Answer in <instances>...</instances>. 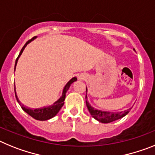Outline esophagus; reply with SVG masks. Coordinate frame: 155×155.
I'll return each mask as SVG.
<instances>
[{"mask_svg": "<svg viewBox=\"0 0 155 155\" xmlns=\"http://www.w3.org/2000/svg\"><path fill=\"white\" fill-rule=\"evenodd\" d=\"M79 79H86V76L84 75H81V76H79Z\"/></svg>", "mask_w": 155, "mask_h": 155, "instance_id": "esophagus-1", "label": "esophagus"}]
</instances>
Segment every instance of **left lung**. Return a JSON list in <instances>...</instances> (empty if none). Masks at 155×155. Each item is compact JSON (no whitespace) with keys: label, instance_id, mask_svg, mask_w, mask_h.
I'll list each match as a JSON object with an SVG mask.
<instances>
[{"label":"left lung","instance_id":"left-lung-1","mask_svg":"<svg viewBox=\"0 0 155 155\" xmlns=\"http://www.w3.org/2000/svg\"><path fill=\"white\" fill-rule=\"evenodd\" d=\"M87 99V95H86V104H87V107L90 113H91V115L95 119L102 122V123H109V122L118 120L119 118H122V117H124L125 115H127L130 110L131 109V108H130V109L126 110V111H121V112H110V111H99V110L94 109V107H91V104H89Z\"/></svg>","mask_w":155,"mask_h":155}]
</instances>
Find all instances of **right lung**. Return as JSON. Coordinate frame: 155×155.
Instances as JSON below:
<instances>
[{
	"instance_id": "1",
	"label": "right lung",
	"mask_w": 155,
	"mask_h": 155,
	"mask_svg": "<svg viewBox=\"0 0 155 155\" xmlns=\"http://www.w3.org/2000/svg\"><path fill=\"white\" fill-rule=\"evenodd\" d=\"M35 37H33V38L31 39V40H28L27 42L25 43V45L23 46V48H21V51H20L18 58H16L15 65H16V64H17V61H18V58H19L20 55L21 54V53H22V51H23V50L25 49V46L27 45L29 43H30L32 40H34ZM76 79H76V77H74V78H72L71 80H69V81L68 82V83H67L66 85H65L64 90H63L62 96L59 98L58 101H57L55 102V103H54L53 105L49 106V107H42V108H37V109H31V108H28V107H25L23 104H21L20 103L19 101H18V97H17V96H16V94H15L16 99H17V101L18 102V104H19L20 106L21 107V108L23 109V111H25V112L27 113L28 115H30L31 117H33V118L37 119V120H40V121L48 120V119H50V118H53L54 116H55V115L58 114V112L59 111V110L61 109V107H62L63 104H64V98H65V94H66L67 91H68V88L70 87V85H71V84H72L73 82L76 81Z\"/></svg>"
}]
</instances>
